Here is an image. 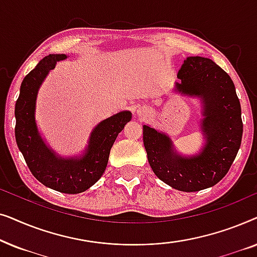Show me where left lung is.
<instances>
[{
    "label": "left lung",
    "mask_w": 257,
    "mask_h": 257,
    "mask_svg": "<svg viewBox=\"0 0 257 257\" xmlns=\"http://www.w3.org/2000/svg\"><path fill=\"white\" fill-rule=\"evenodd\" d=\"M178 90L203 101L206 145L199 156L175 153L171 139L144 125L143 140L150 166L160 180L182 192L212 187L228 173L241 146V105L229 75L212 59L188 57L179 70Z\"/></svg>",
    "instance_id": "8db88e82"
}]
</instances>
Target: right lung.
Returning <instances> with one entry per match:
<instances>
[{"mask_svg":"<svg viewBox=\"0 0 257 257\" xmlns=\"http://www.w3.org/2000/svg\"><path fill=\"white\" fill-rule=\"evenodd\" d=\"M66 55H49L24 77L15 105V137L29 170L38 181L55 191L77 194L90 188L103 175L115 138L126 122L131 120L130 111H122L105 119L91 133L86 153L82 158L63 159L48 149L35 121V104L38 87L56 63Z\"/></svg>","mask_w":257,"mask_h":257,"instance_id":"right-lung-1","label":"right lung"}]
</instances>
